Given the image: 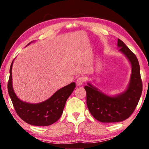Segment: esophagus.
Wrapping results in <instances>:
<instances>
[{
    "instance_id": "obj_1",
    "label": "esophagus",
    "mask_w": 149,
    "mask_h": 149,
    "mask_svg": "<svg viewBox=\"0 0 149 149\" xmlns=\"http://www.w3.org/2000/svg\"><path fill=\"white\" fill-rule=\"evenodd\" d=\"M84 82V77L82 76L79 77L76 80V84H77V85H78V86L81 85Z\"/></svg>"
}]
</instances>
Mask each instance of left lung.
<instances>
[{"mask_svg": "<svg viewBox=\"0 0 149 149\" xmlns=\"http://www.w3.org/2000/svg\"><path fill=\"white\" fill-rule=\"evenodd\" d=\"M118 47L132 66L130 83L126 89L112 97L102 92L89 82L85 86L88 109L96 120L103 123L120 122L127 119L134 112L142 93L140 66L137 57L119 39Z\"/></svg>", "mask_w": 149, "mask_h": 149, "instance_id": "1", "label": "left lung"}]
</instances>
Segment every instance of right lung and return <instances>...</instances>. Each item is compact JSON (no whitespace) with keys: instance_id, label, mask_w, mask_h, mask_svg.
Segmentation results:
<instances>
[{"instance_id":"right-lung-1","label":"right lung","mask_w":149,"mask_h":149,"mask_svg":"<svg viewBox=\"0 0 149 149\" xmlns=\"http://www.w3.org/2000/svg\"><path fill=\"white\" fill-rule=\"evenodd\" d=\"M13 62L10 68L8 91L17 114L25 122L33 125L48 126L56 122L61 117L65 102L75 88V83L72 82L62 87L43 102L35 104L24 102L17 97L13 89L12 76Z\"/></svg>"}]
</instances>
